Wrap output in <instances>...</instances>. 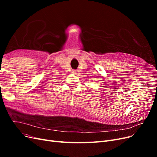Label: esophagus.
<instances>
[{
  "instance_id": "obj_1",
  "label": "esophagus",
  "mask_w": 157,
  "mask_h": 157,
  "mask_svg": "<svg viewBox=\"0 0 157 157\" xmlns=\"http://www.w3.org/2000/svg\"><path fill=\"white\" fill-rule=\"evenodd\" d=\"M73 72H76V71H73Z\"/></svg>"
}]
</instances>
